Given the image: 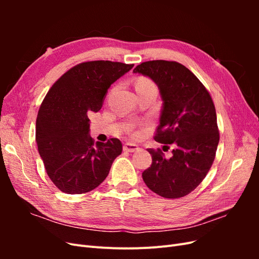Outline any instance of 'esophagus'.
Returning <instances> with one entry per match:
<instances>
[{"mask_svg": "<svg viewBox=\"0 0 259 259\" xmlns=\"http://www.w3.org/2000/svg\"><path fill=\"white\" fill-rule=\"evenodd\" d=\"M123 150L126 151V152H135L139 150V147L135 144H132V143H126L123 147Z\"/></svg>", "mask_w": 259, "mask_h": 259, "instance_id": "obj_1", "label": "esophagus"}]
</instances>
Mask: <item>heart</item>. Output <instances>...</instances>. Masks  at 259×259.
<instances>
[{
  "instance_id": "heart-1",
  "label": "heart",
  "mask_w": 259,
  "mask_h": 259,
  "mask_svg": "<svg viewBox=\"0 0 259 259\" xmlns=\"http://www.w3.org/2000/svg\"><path fill=\"white\" fill-rule=\"evenodd\" d=\"M136 89H152L156 90L155 84L151 81L147 79V77H140L136 82Z\"/></svg>"
}]
</instances>
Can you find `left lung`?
<instances>
[{"mask_svg": "<svg viewBox=\"0 0 259 259\" xmlns=\"http://www.w3.org/2000/svg\"><path fill=\"white\" fill-rule=\"evenodd\" d=\"M134 73L158 85L163 107L155 142L174 147L166 159L161 149H147L152 163L144 170L149 189L166 199H178L197 188L214 162L219 132L216 110L207 90L189 69L176 61L152 60Z\"/></svg>", "mask_w": 259, "mask_h": 259, "instance_id": "1", "label": "left lung"}]
</instances>
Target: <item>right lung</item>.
I'll return each instance as SVG.
<instances>
[{
    "mask_svg": "<svg viewBox=\"0 0 259 259\" xmlns=\"http://www.w3.org/2000/svg\"><path fill=\"white\" fill-rule=\"evenodd\" d=\"M133 67L109 60L82 62L61 75L46 94L37 112L35 140L46 173L60 191L94 190L122 153L117 138L94 143L89 115L100 110L108 89Z\"/></svg>",
    "mask_w": 259,
    "mask_h": 259,
    "instance_id": "add662e5",
    "label": "right lung"
}]
</instances>
